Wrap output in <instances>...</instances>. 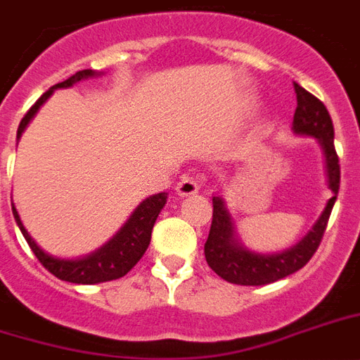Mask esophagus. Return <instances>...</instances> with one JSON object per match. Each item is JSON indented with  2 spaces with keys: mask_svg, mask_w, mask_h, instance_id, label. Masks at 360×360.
<instances>
[{
  "mask_svg": "<svg viewBox=\"0 0 360 360\" xmlns=\"http://www.w3.org/2000/svg\"><path fill=\"white\" fill-rule=\"evenodd\" d=\"M200 191V183H198L196 177H183V179L177 183L175 186V192H177V196L185 198V196H192V194H198Z\"/></svg>",
  "mask_w": 360,
  "mask_h": 360,
  "instance_id": "1",
  "label": "esophagus"
}]
</instances>
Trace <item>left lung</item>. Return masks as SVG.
<instances>
[{
	"label": "left lung",
	"instance_id": "left-lung-1",
	"mask_svg": "<svg viewBox=\"0 0 360 360\" xmlns=\"http://www.w3.org/2000/svg\"><path fill=\"white\" fill-rule=\"evenodd\" d=\"M297 93V110L293 115V132L297 136H310L316 138L321 146L325 157V172H327V185L333 192V198L325 205L319 219L308 230L297 245L274 254H262L250 250L240 243L237 236L233 219L226 207L222 196H213V222L209 237L205 240V259L209 267L219 274L220 278L239 285H265L285 278L297 273L310 262L314 252L318 250L321 237L329 222L330 211L338 196L340 188V164L335 149V127L325 104L308 93L299 84H293Z\"/></svg>",
	"mask_w": 360,
	"mask_h": 360
}]
</instances>
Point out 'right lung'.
Returning a JSON list of instances; mask_svg holds the SVG:
<instances>
[{
  "label": "right lung",
  "instance_id": "right-lung-1",
  "mask_svg": "<svg viewBox=\"0 0 360 360\" xmlns=\"http://www.w3.org/2000/svg\"><path fill=\"white\" fill-rule=\"evenodd\" d=\"M101 75H103V72H95V70L91 69L78 70L76 75H72L65 82L50 87V89L31 106L30 112L24 115V120L20 121L16 138L20 140V136H22V132L25 130V127L30 124V121L35 117L39 108L46 103L48 98H50V95H52L56 89H67V87H72L75 84H78V82L87 80V78H95V76ZM166 200H168V194H166V192H158V194H153V196L146 198V200L132 211L129 220L121 226V230L117 231L106 245H103L101 248L91 252V254H87V256L76 257V259H65V257L52 256V254H48V252L42 250L41 246L35 243V239L27 233L24 224H22V220H20V214L18 211H16V207H14V203L13 214L14 220H16V224H18L20 231H22V236L27 240V245H30V248L37 256V259H39L53 276H58L59 280H65V282H72V284H101V282L121 278V276H124V274L129 273L130 269L134 267L136 263L140 262V257L146 254L147 246H149V240H151V231L153 226H155V220H157L158 213H160L164 205H166Z\"/></svg>",
  "mask_w": 360,
  "mask_h": 360
}]
</instances>
